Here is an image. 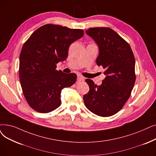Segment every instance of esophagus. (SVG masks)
Listing matches in <instances>:
<instances>
[{
    "label": "esophagus",
    "mask_w": 156,
    "mask_h": 156,
    "mask_svg": "<svg viewBox=\"0 0 156 156\" xmlns=\"http://www.w3.org/2000/svg\"><path fill=\"white\" fill-rule=\"evenodd\" d=\"M85 80V78L82 76H78V78H77V81L79 82H83V81Z\"/></svg>",
    "instance_id": "1"
}]
</instances>
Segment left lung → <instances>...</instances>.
<instances>
[{
    "mask_svg": "<svg viewBox=\"0 0 156 156\" xmlns=\"http://www.w3.org/2000/svg\"><path fill=\"white\" fill-rule=\"evenodd\" d=\"M85 32L99 47L96 64L105 69L106 77L100 85L85 80L89 91L83 96L84 103L97 115L110 117L130 97L136 80L134 57L129 44L110 28H90Z\"/></svg>",
    "mask_w": 156,
    "mask_h": 156,
    "instance_id": "8db88e82",
    "label": "left lung"
}]
</instances>
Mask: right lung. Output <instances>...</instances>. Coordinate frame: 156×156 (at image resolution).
I'll list each match as a JSON object with an SVG mask.
<instances>
[{"instance_id":"obj_1","label":"right lung","mask_w":156,"mask_h":156,"mask_svg":"<svg viewBox=\"0 0 156 156\" xmlns=\"http://www.w3.org/2000/svg\"><path fill=\"white\" fill-rule=\"evenodd\" d=\"M83 30L46 24L34 32L20 55V81L29 106L39 113H49L60 104L65 87L76 82L74 73L56 70L57 64L68 56L71 43L82 37Z\"/></svg>"}]
</instances>
